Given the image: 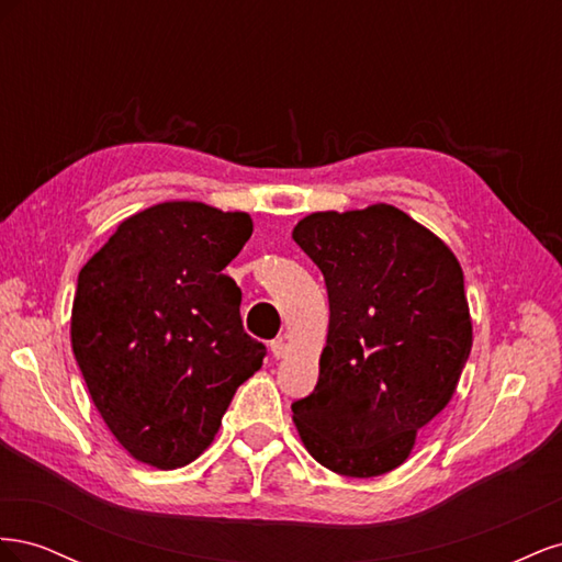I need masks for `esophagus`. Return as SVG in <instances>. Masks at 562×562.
I'll list each match as a JSON object with an SVG mask.
<instances>
[{
	"label": "esophagus",
	"instance_id": "1",
	"mask_svg": "<svg viewBox=\"0 0 562 562\" xmlns=\"http://www.w3.org/2000/svg\"><path fill=\"white\" fill-rule=\"evenodd\" d=\"M269 347H271V353H274V359H283V356L288 353V342H285V337H277L274 342H271Z\"/></svg>",
	"mask_w": 562,
	"mask_h": 562
}]
</instances>
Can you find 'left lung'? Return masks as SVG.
<instances>
[{
	"label": "left lung",
	"instance_id": "obj_1",
	"mask_svg": "<svg viewBox=\"0 0 562 562\" xmlns=\"http://www.w3.org/2000/svg\"><path fill=\"white\" fill-rule=\"evenodd\" d=\"M293 239L330 302L318 382L293 403V422L318 464L349 479L382 475L448 405L471 353L462 267L389 203L312 213Z\"/></svg>",
	"mask_w": 562,
	"mask_h": 562
}]
</instances>
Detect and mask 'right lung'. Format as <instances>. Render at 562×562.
<instances>
[{"instance_id":"right-lung-1","label":"right lung","mask_w":562,"mask_h":562,"mask_svg":"<svg viewBox=\"0 0 562 562\" xmlns=\"http://www.w3.org/2000/svg\"><path fill=\"white\" fill-rule=\"evenodd\" d=\"M248 213L166 201L126 217L81 267L72 351L131 457L178 469L206 450L267 347L241 323L223 269L250 239Z\"/></svg>"}]
</instances>
